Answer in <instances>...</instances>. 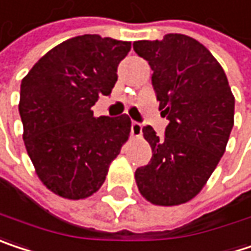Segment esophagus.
<instances>
[{"label":"esophagus","mask_w":251,"mask_h":251,"mask_svg":"<svg viewBox=\"0 0 251 251\" xmlns=\"http://www.w3.org/2000/svg\"><path fill=\"white\" fill-rule=\"evenodd\" d=\"M142 133V125L139 122H132L130 125V135L132 136H141Z\"/></svg>","instance_id":"esophagus-1"}]
</instances>
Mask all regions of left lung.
I'll return each instance as SVG.
<instances>
[{
	"mask_svg": "<svg viewBox=\"0 0 251 251\" xmlns=\"http://www.w3.org/2000/svg\"><path fill=\"white\" fill-rule=\"evenodd\" d=\"M149 63L161 116L170 121L165 136L144 126L152 149L148 165L135 179L149 202L178 205L202 190L220 162L234 125V96L214 56L197 40L167 34L133 43Z\"/></svg>",
	"mask_w": 251,
	"mask_h": 251,
	"instance_id": "obj_1",
	"label": "left lung"
}]
</instances>
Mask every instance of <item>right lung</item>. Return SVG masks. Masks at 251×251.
Here are the masks:
<instances>
[{
  "label": "right lung",
  "mask_w": 251,
  "mask_h": 251,
  "mask_svg": "<svg viewBox=\"0 0 251 251\" xmlns=\"http://www.w3.org/2000/svg\"><path fill=\"white\" fill-rule=\"evenodd\" d=\"M129 50V41L77 35L46 53L21 81L27 153L41 182L63 198L96 193L127 141V115L95 118L92 106L110 95Z\"/></svg>",
  "instance_id": "1"
}]
</instances>
